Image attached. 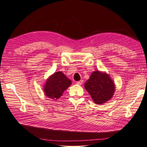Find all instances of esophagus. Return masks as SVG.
<instances>
[{"instance_id":"obj_1","label":"esophagus","mask_w":147,"mask_h":147,"mask_svg":"<svg viewBox=\"0 0 147 147\" xmlns=\"http://www.w3.org/2000/svg\"><path fill=\"white\" fill-rule=\"evenodd\" d=\"M83 80H80V81H78V82H77L76 83L78 84V85H82V84H83Z\"/></svg>"}]
</instances>
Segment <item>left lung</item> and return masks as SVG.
<instances>
[{
  "instance_id": "8db88e82",
  "label": "left lung",
  "mask_w": 147,
  "mask_h": 147,
  "mask_svg": "<svg viewBox=\"0 0 147 147\" xmlns=\"http://www.w3.org/2000/svg\"><path fill=\"white\" fill-rule=\"evenodd\" d=\"M85 88L95 104L100 105L112 97L115 92V85L108 74L95 71L85 82Z\"/></svg>"
}]
</instances>
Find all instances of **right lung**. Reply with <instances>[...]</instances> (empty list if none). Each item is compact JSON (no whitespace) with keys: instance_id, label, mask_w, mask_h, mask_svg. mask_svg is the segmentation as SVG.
Wrapping results in <instances>:
<instances>
[{"instance_id":"right-lung-1","label":"right lung","mask_w":147,"mask_h":147,"mask_svg":"<svg viewBox=\"0 0 147 147\" xmlns=\"http://www.w3.org/2000/svg\"><path fill=\"white\" fill-rule=\"evenodd\" d=\"M71 85V81L61 71L55 72L50 76L45 84V94L49 98L58 99L62 93Z\"/></svg>"}]
</instances>
